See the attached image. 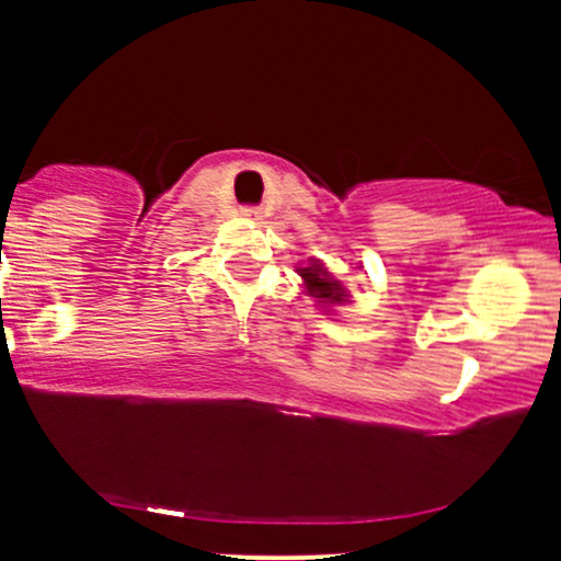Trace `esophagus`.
<instances>
[{
  "label": "esophagus",
  "mask_w": 561,
  "mask_h": 561,
  "mask_svg": "<svg viewBox=\"0 0 561 561\" xmlns=\"http://www.w3.org/2000/svg\"><path fill=\"white\" fill-rule=\"evenodd\" d=\"M242 216H248V218H259V216H261V210L255 208V205H244V208H242Z\"/></svg>",
  "instance_id": "obj_1"
}]
</instances>
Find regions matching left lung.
<instances>
[{
    "instance_id": "left-lung-1",
    "label": "left lung",
    "mask_w": 561,
    "mask_h": 561,
    "mask_svg": "<svg viewBox=\"0 0 561 561\" xmlns=\"http://www.w3.org/2000/svg\"><path fill=\"white\" fill-rule=\"evenodd\" d=\"M300 276H302V282H306L308 295H313V298H319L321 302L343 300V287H340V282L330 279V274L321 268V263H313V266L300 268Z\"/></svg>"
}]
</instances>
